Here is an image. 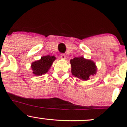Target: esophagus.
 Listing matches in <instances>:
<instances>
[{"mask_svg": "<svg viewBox=\"0 0 127 127\" xmlns=\"http://www.w3.org/2000/svg\"><path fill=\"white\" fill-rule=\"evenodd\" d=\"M65 57H65V54H62L60 55V58H61V59H62L65 60Z\"/></svg>", "mask_w": 127, "mask_h": 127, "instance_id": "1", "label": "esophagus"}]
</instances>
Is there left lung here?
<instances>
[{"label": "left lung", "instance_id": "1", "mask_svg": "<svg viewBox=\"0 0 127 127\" xmlns=\"http://www.w3.org/2000/svg\"><path fill=\"white\" fill-rule=\"evenodd\" d=\"M70 64L72 75L81 80H88L90 76L95 75L97 72L95 63L91 60L84 59L83 57L70 60Z\"/></svg>", "mask_w": 127, "mask_h": 127}]
</instances>
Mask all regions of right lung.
Listing matches in <instances>:
<instances>
[{"label":"right lung","instance_id":"add662e5","mask_svg":"<svg viewBox=\"0 0 127 127\" xmlns=\"http://www.w3.org/2000/svg\"><path fill=\"white\" fill-rule=\"evenodd\" d=\"M56 58L54 56L46 55L42 57L39 60L32 63L31 67L33 74L40 76L48 72Z\"/></svg>","mask_w":127,"mask_h":127}]
</instances>
